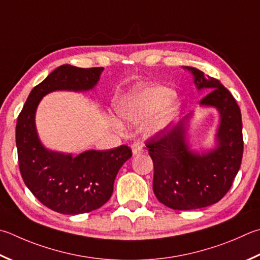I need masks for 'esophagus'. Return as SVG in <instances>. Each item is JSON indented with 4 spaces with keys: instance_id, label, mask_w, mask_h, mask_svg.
Wrapping results in <instances>:
<instances>
[{
    "instance_id": "1",
    "label": "esophagus",
    "mask_w": 260,
    "mask_h": 260,
    "mask_svg": "<svg viewBox=\"0 0 260 260\" xmlns=\"http://www.w3.org/2000/svg\"><path fill=\"white\" fill-rule=\"evenodd\" d=\"M131 148H132V152H133V155H138V154H141L143 152V148L140 143H133Z\"/></svg>"
}]
</instances>
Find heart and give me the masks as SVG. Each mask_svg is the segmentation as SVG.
Returning a JSON list of instances; mask_svg holds the SVG:
<instances>
[{
    "label": "heart",
    "mask_w": 260,
    "mask_h": 260,
    "mask_svg": "<svg viewBox=\"0 0 260 260\" xmlns=\"http://www.w3.org/2000/svg\"><path fill=\"white\" fill-rule=\"evenodd\" d=\"M172 92L168 88L158 86L135 87L118 103L117 111L119 116L131 124L144 125V133L157 136L171 129L176 117L181 111V103L171 99ZM116 129H121L116 120H112Z\"/></svg>",
    "instance_id": "1"
}]
</instances>
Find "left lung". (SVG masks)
Wrapping results in <instances>:
<instances>
[{"label": "left lung", "instance_id": "8db88e82", "mask_svg": "<svg viewBox=\"0 0 260 260\" xmlns=\"http://www.w3.org/2000/svg\"><path fill=\"white\" fill-rule=\"evenodd\" d=\"M182 68L192 75L198 91L209 92L199 106L218 112L214 146L200 151L192 148V111L175 127L151 139L146 148L153 161L157 199L172 209L192 210L216 204L232 186L243 154L242 118L235 99L218 79L206 77L194 67Z\"/></svg>", "mask_w": 260, "mask_h": 260}]
</instances>
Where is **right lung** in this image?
Segmentation results:
<instances>
[{
    "mask_svg": "<svg viewBox=\"0 0 260 260\" xmlns=\"http://www.w3.org/2000/svg\"><path fill=\"white\" fill-rule=\"evenodd\" d=\"M103 68L62 64L31 89L18 117L16 144L19 168L30 192L48 208L63 215H79L100 208L110 199L120 167L132 150H87L77 155L50 150L36 128L42 99L55 91L88 92L95 88Z\"/></svg>",
    "mask_w": 260,
    "mask_h": 260,
    "instance_id": "add662e5",
    "label": "right lung"
}]
</instances>
